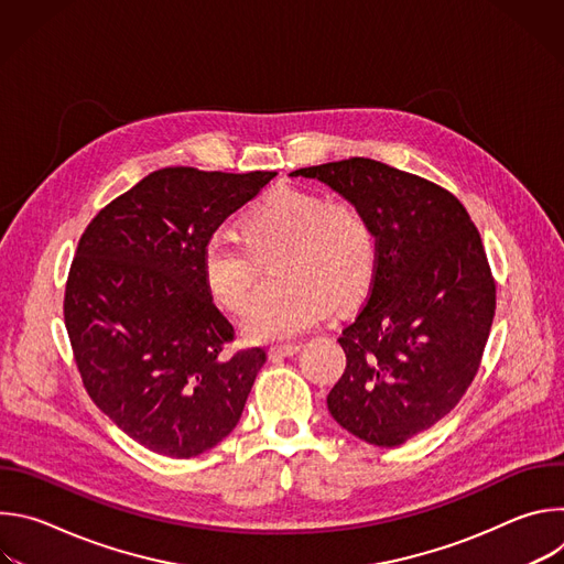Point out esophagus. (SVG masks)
Returning a JSON list of instances; mask_svg holds the SVG:
<instances>
[{"label":"esophagus","instance_id":"1","mask_svg":"<svg viewBox=\"0 0 564 564\" xmlns=\"http://www.w3.org/2000/svg\"><path fill=\"white\" fill-rule=\"evenodd\" d=\"M301 350V344H281V346H272L270 348V357L272 359H283V357H292Z\"/></svg>","mask_w":564,"mask_h":564}]
</instances>
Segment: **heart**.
I'll list each match as a JSON object with an SVG mask.
<instances>
[{
    "label": "heart",
    "instance_id": "heart-1",
    "mask_svg": "<svg viewBox=\"0 0 564 564\" xmlns=\"http://www.w3.org/2000/svg\"><path fill=\"white\" fill-rule=\"evenodd\" d=\"M243 246L207 240L203 279L209 296L231 314H248L257 299L259 263L283 261L285 294L259 303L243 333L254 344L299 337L326 321L335 303L348 307L370 288L377 268L375 231L350 200L279 187L238 223Z\"/></svg>",
    "mask_w": 564,
    "mask_h": 564
}]
</instances>
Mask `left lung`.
I'll return each mask as SVG.
<instances>
[{
    "label": "left lung",
    "instance_id": "left-lung-1",
    "mask_svg": "<svg viewBox=\"0 0 564 564\" xmlns=\"http://www.w3.org/2000/svg\"><path fill=\"white\" fill-rule=\"evenodd\" d=\"M355 203L375 231L370 296L339 337L346 370L328 411L355 437L399 446L448 415L485 352L496 283L464 205L370 158L303 167Z\"/></svg>",
    "mask_w": 564,
    "mask_h": 564
}]
</instances>
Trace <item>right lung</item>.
I'll use <instances>...</instances> for the list:
<instances>
[{
  "mask_svg": "<svg viewBox=\"0 0 564 564\" xmlns=\"http://www.w3.org/2000/svg\"><path fill=\"white\" fill-rule=\"evenodd\" d=\"M276 172L167 167L89 223L64 292V324L96 406L131 440L196 457L240 420L263 348L225 355L229 321L212 303L203 250Z\"/></svg>",
  "mask_w": 564,
  "mask_h": 564,
  "instance_id": "1",
  "label": "right lung"
}]
</instances>
